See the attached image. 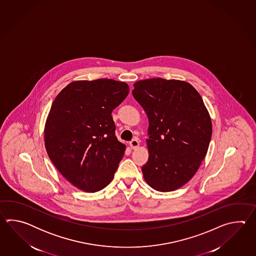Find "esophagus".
<instances>
[{
  "instance_id": "obj_1",
  "label": "esophagus",
  "mask_w": 256,
  "mask_h": 256,
  "mask_svg": "<svg viewBox=\"0 0 256 256\" xmlns=\"http://www.w3.org/2000/svg\"><path fill=\"white\" fill-rule=\"evenodd\" d=\"M139 146V141H138V139H132V141L130 142V147L132 149H136L137 147Z\"/></svg>"
}]
</instances>
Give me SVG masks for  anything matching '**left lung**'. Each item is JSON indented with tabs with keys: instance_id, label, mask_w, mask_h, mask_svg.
Here are the masks:
<instances>
[{
	"instance_id": "obj_1",
	"label": "left lung",
	"mask_w": 256,
	"mask_h": 256,
	"mask_svg": "<svg viewBox=\"0 0 256 256\" xmlns=\"http://www.w3.org/2000/svg\"><path fill=\"white\" fill-rule=\"evenodd\" d=\"M134 87L132 96L149 120V158L142 168L144 180L156 190H176L193 178L207 154L210 116L188 82L156 78Z\"/></svg>"
}]
</instances>
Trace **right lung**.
I'll return each instance as SVG.
<instances>
[{
  "label": "right lung",
  "instance_id": "add662e5",
  "mask_svg": "<svg viewBox=\"0 0 256 256\" xmlns=\"http://www.w3.org/2000/svg\"><path fill=\"white\" fill-rule=\"evenodd\" d=\"M129 94L109 78L70 83L54 98L44 126L50 160L66 180L86 192L109 185L126 147L115 136L112 110Z\"/></svg>",
  "mask_w": 256,
  "mask_h": 256
}]
</instances>
